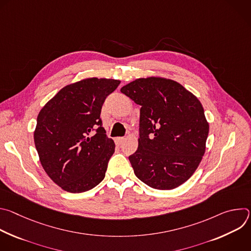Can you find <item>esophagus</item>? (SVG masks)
<instances>
[{
  "instance_id": "obj_1",
  "label": "esophagus",
  "mask_w": 251,
  "mask_h": 251,
  "mask_svg": "<svg viewBox=\"0 0 251 251\" xmlns=\"http://www.w3.org/2000/svg\"><path fill=\"white\" fill-rule=\"evenodd\" d=\"M124 141H125V138H123V137H117L115 139V143H116V145H118V146L122 145L123 143H124Z\"/></svg>"
}]
</instances>
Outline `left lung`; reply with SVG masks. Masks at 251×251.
I'll return each mask as SVG.
<instances>
[{
  "instance_id": "1",
  "label": "left lung",
  "mask_w": 251,
  "mask_h": 251,
  "mask_svg": "<svg viewBox=\"0 0 251 251\" xmlns=\"http://www.w3.org/2000/svg\"><path fill=\"white\" fill-rule=\"evenodd\" d=\"M121 92L141 106L137 151L129 156L136 176L157 190L184 184L205 151L208 123L200 100L176 81L136 79Z\"/></svg>"
}]
</instances>
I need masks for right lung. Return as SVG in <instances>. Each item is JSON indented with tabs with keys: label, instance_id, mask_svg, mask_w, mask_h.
Instances as JSON below:
<instances>
[{
	"label": "right lung",
	"instance_id": "obj_1",
	"mask_svg": "<svg viewBox=\"0 0 251 251\" xmlns=\"http://www.w3.org/2000/svg\"><path fill=\"white\" fill-rule=\"evenodd\" d=\"M120 80L86 78L60 89L40 111L33 133L41 164L68 193H83L105 176L114 141L106 136L102 105Z\"/></svg>",
	"mask_w": 251,
	"mask_h": 251
}]
</instances>
